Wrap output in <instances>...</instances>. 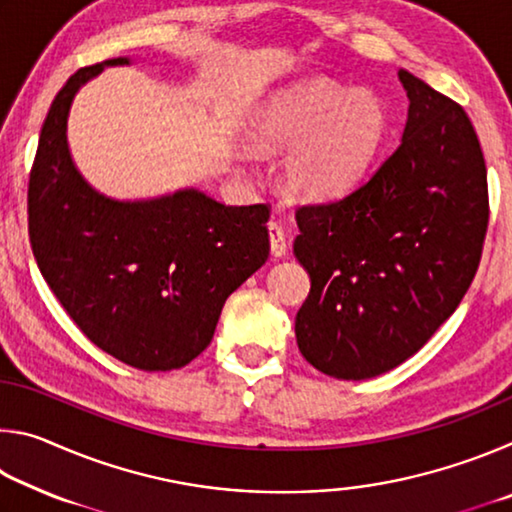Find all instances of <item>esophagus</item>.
<instances>
[{"mask_svg":"<svg viewBox=\"0 0 512 512\" xmlns=\"http://www.w3.org/2000/svg\"><path fill=\"white\" fill-rule=\"evenodd\" d=\"M268 239H271L273 257L287 255V235H284L282 225L277 221H268Z\"/></svg>","mask_w":512,"mask_h":512,"instance_id":"obj_1","label":"esophagus"}]
</instances>
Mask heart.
<instances>
[{"label":"heart","instance_id":"1","mask_svg":"<svg viewBox=\"0 0 512 512\" xmlns=\"http://www.w3.org/2000/svg\"><path fill=\"white\" fill-rule=\"evenodd\" d=\"M386 131V112L370 92L311 79L266 99L250 119L248 142L262 153L291 146L282 183L298 198H327L366 167Z\"/></svg>","mask_w":512,"mask_h":512}]
</instances>
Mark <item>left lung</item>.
Returning a JSON list of instances; mask_svg holds the SVG:
<instances>
[{
    "label": "left lung",
    "mask_w": 512,
    "mask_h": 512,
    "mask_svg": "<svg viewBox=\"0 0 512 512\" xmlns=\"http://www.w3.org/2000/svg\"><path fill=\"white\" fill-rule=\"evenodd\" d=\"M402 142L336 201L300 205L293 244L311 289L298 348L336 379H368L413 357L454 314L481 262L488 171L467 112L413 74Z\"/></svg>",
    "instance_id": "1"
}]
</instances>
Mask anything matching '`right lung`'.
Returning a JSON list of instances; mask_svg holds the SVG:
<instances>
[{
  "label": "right lung",
  "mask_w": 512,
  "mask_h": 512,
  "mask_svg": "<svg viewBox=\"0 0 512 512\" xmlns=\"http://www.w3.org/2000/svg\"><path fill=\"white\" fill-rule=\"evenodd\" d=\"M110 58L72 74L40 131L29 176V241L69 318L140 370L183 368L210 345L225 300L268 259L271 207L223 205L196 189L112 201L85 183L67 149V115Z\"/></svg>",
  "instance_id": "obj_1"
}]
</instances>
